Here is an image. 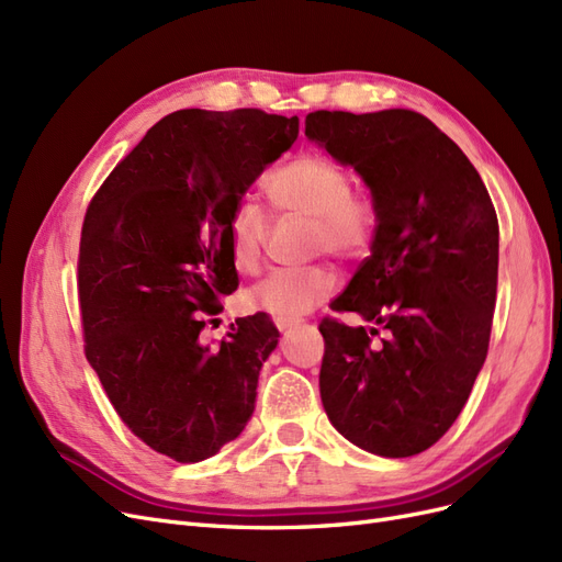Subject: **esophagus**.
Segmentation results:
<instances>
[{"instance_id": "1", "label": "esophagus", "mask_w": 562, "mask_h": 562, "mask_svg": "<svg viewBox=\"0 0 562 562\" xmlns=\"http://www.w3.org/2000/svg\"><path fill=\"white\" fill-rule=\"evenodd\" d=\"M295 318H281V316H274V326L279 328V330H285V328H293L295 326Z\"/></svg>"}]
</instances>
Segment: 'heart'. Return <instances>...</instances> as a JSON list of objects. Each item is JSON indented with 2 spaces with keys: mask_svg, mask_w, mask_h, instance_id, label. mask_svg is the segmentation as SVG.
<instances>
[{
  "mask_svg": "<svg viewBox=\"0 0 562 562\" xmlns=\"http://www.w3.org/2000/svg\"><path fill=\"white\" fill-rule=\"evenodd\" d=\"M265 192L271 206L312 220V250L328 252L342 262H359L375 239L378 215L372 199L351 190L345 166L318 151L283 161L265 178ZM269 223L255 203L236 206L229 220V250L234 265L255 274L262 265ZM337 277L326 267L274 269L255 283L248 293L250 304L281 318H300L318 302L330 297Z\"/></svg>",
  "mask_w": 562,
  "mask_h": 562,
  "instance_id": "obj_1",
  "label": "heart"
}]
</instances>
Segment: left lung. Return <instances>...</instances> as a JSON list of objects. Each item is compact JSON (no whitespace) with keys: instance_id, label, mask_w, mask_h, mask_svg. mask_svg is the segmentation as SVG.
Segmentation results:
<instances>
[{"instance_id":"left-lung-1","label":"left lung","mask_w":562,"mask_h":562,"mask_svg":"<svg viewBox=\"0 0 562 562\" xmlns=\"http://www.w3.org/2000/svg\"><path fill=\"white\" fill-rule=\"evenodd\" d=\"M304 135L353 166L378 227L335 297L378 328L321 321V401L333 427L380 457H413L443 436L485 363L497 300L499 223L467 155L413 110L310 112ZM387 330L371 342L379 328Z\"/></svg>"}]
</instances>
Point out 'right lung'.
<instances>
[{
    "mask_svg": "<svg viewBox=\"0 0 562 562\" xmlns=\"http://www.w3.org/2000/svg\"><path fill=\"white\" fill-rule=\"evenodd\" d=\"M297 128V116L252 108L178 110L116 164L83 217V351L126 427L180 464L244 431L279 345L265 314L236 318L217 347L201 330L239 285L232 213Z\"/></svg>",
    "mask_w": 562,
    "mask_h": 562,
    "instance_id": "right-lung-1",
    "label": "right lung"
}]
</instances>
